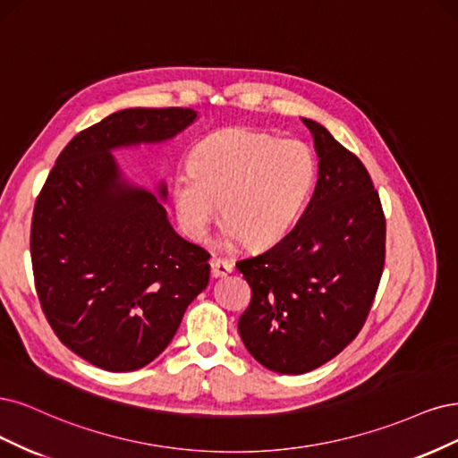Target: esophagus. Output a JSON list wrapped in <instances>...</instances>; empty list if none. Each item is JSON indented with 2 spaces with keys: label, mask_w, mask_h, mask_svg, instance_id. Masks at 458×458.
I'll return each instance as SVG.
<instances>
[{
  "label": "esophagus",
  "mask_w": 458,
  "mask_h": 458,
  "mask_svg": "<svg viewBox=\"0 0 458 458\" xmlns=\"http://www.w3.org/2000/svg\"><path fill=\"white\" fill-rule=\"evenodd\" d=\"M232 270H233V264L228 259L215 257L211 260V274H213V277H223V276L230 274Z\"/></svg>",
  "instance_id": "esophagus-1"
}]
</instances>
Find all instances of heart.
Listing matches in <instances>:
<instances>
[{"mask_svg":"<svg viewBox=\"0 0 458 458\" xmlns=\"http://www.w3.org/2000/svg\"><path fill=\"white\" fill-rule=\"evenodd\" d=\"M316 181V159L302 140L247 127L220 129L174 176L171 198L181 228L203 240L218 215L230 238L247 247L279 242L299 218Z\"/></svg>","mask_w":458,"mask_h":458,"instance_id":"obj_1","label":"heart"}]
</instances>
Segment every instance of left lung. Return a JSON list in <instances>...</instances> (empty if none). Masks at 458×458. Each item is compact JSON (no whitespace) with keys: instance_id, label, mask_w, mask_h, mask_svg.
I'll return each mask as SVG.
<instances>
[{"instance_id":"8db88e82","label":"left lung","mask_w":458,"mask_h":458,"mask_svg":"<svg viewBox=\"0 0 458 458\" xmlns=\"http://www.w3.org/2000/svg\"><path fill=\"white\" fill-rule=\"evenodd\" d=\"M319 176L294 228L264 253L235 262L250 287L238 321L260 365L302 375L327 363L361 331L386 259V218L361 159L302 117Z\"/></svg>"}]
</instances>
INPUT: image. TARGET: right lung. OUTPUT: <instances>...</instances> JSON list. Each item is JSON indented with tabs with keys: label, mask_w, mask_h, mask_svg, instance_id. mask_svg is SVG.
<instances>
[{
	"label": "right lung",
	"mask_w": 458,
	"mask_h": 458,
	"mask_svg": "<svg viewBox=\"0 0 458 458\" xmlns=\"http://www.w3.org/2000/svg\"><path fill=\"white\" fill-rule=\"evenodd\" d=\"M194 120L190 108L105 117L66 144L36 199L30 253L43 314L58 341L106 371L156 360L209 284L208 250L171 228L154 194L122 179L110 150L167 140Z\"/></svg>",
	"instance_id": "1"
}]
</instances>
